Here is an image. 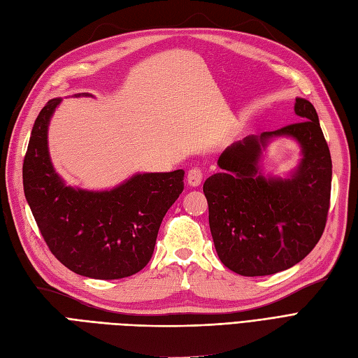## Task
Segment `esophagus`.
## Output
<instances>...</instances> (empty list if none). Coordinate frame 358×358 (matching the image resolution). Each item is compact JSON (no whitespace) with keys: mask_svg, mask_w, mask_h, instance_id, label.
Segmentation results:
<instances>
[{"mask_svg":"<svg viewBox=\"0 0 358 358\" xmlns=\"http://www.w3.org/2000/svg\"><path fill=\"white\" fill-rule=\"evenodd\" d=\"M187 180L191 187H199L203 180V170L200 167H192L188 170Z\"/></svg>","mask_w":358,"mask_h":358,"instance_id":"esophagus-1","label":"esophagus"}]
</instances>
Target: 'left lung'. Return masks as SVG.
Returning a JSON list of instances; mask_svg holds the SVG:
<instances>
[{
    "mask_svg": "<svg viewBox=\"0 0 358 358\" xmlns=\"http://www.w3.org/2000/svg\"><path fill=\"white\" fill-rule=\"evenodd\" d=\"M301 121L276 131L248 136L227 148L222 169L206 179L209 225L216 254L242 276L282 272L305 258L326 229L331 191V157L318 115L305 99H296ZM296 138L303 158L287 180L266 178L257 167L273 136Z\"/></svg>",
    "mask_w": 358,
    "mask_h": 358,
    "instance_id": "1",
    "label": "left lung"
}]
</instances>
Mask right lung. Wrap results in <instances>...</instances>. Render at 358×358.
<instances>
[{
    "label": "right lung",
    "instance_id": "obj_1",
    "mask_svg": "<svg viewBox=\"0 0 358 358\" xmlns=\"http://www.w3.org/2000/svg\"><path fill=\"white\" fill-rule=\"evenodd\" d=\"M59 103L49 100L31 131L22 169L31 212L50 252L71 272L94 279L131 276L152 257L185 171L137 173L110 191L67 187L48 149L49 121Z\"/></svg>",
    "mask_w": 358,
    "mask_h": 358
}]
</instances>
